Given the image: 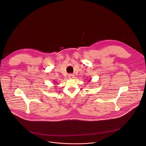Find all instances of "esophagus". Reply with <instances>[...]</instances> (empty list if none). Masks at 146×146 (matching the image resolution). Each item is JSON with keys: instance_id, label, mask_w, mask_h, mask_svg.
I'll return each mask as SVG.
<instances>
[{"instance_id": "esophagus-1", "label": "esophagus", "mask_w": 146, "mask_h": 146, "mask_svg": "<svg viewBox=\"0 0 146 146\" xmlns=\"http://www.w3.org/2000/svg\"><path fill=\"white\" fill-rule=\"evenodd\" d=\"M68 77L69 79H73V78H75V76L72 74H70L68 75Z\"/></svg>"}]
</instances>
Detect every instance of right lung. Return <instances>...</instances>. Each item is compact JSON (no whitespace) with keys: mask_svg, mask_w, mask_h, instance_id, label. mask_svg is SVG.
Listing matches in <instances>:
<instances>
[{"mask_svg":"<svg viewBox=\"0 0 146 146\" xmlns=\"http://www.w3.org/2000/svg\"><path fill=\"white\" fill-rule=\"evenodd\" d=\"M55 82H54V83H55ZM54 84V85H55V84Z\"/></svg>","mask_w":146,"mask_h":146,"instance_id":"right-lung-1","label":"right lung"}]
</instances>
